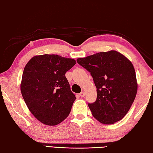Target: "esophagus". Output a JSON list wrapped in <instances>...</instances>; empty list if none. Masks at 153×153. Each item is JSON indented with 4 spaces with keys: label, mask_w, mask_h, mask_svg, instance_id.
Listing matches in <instances>:
<instances>
[{
    "label": "esophagus",
    "mask_w": 153,
    "mask_h": 153,
    "mask_svg": "<svg viewBox=\"0 0 153 153\" xmlns=\"http://www.w3.org/2000/svg\"><path fill=\"white\" fill-rule=\"evenodd\" d=\"M79 95H80V97H82H82H84V96H85V93L84 92H80V93Z\"/></svg>",
    "instance_id": "34e87169"
}]
</instances>
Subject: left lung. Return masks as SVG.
<instances>
[{"instance_id":"left-lung-1","label":"left lung","mask_w":153,"mask_h":153,"mask_svg":"<svg viewBox=\"0 0 153 153\" xmlns=\"http://www.w3.org/2000/svg\"><path fill=\"white\" fill-rule=\"evenodd\" d=\"M90 73L97 98L88 104L92 116L103 124L122 120L131 106L137 92L133 65L120 53L111 50L76 59Z\"/></svg>"}]
</instances>
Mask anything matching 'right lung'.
<instances>
[{
	"label": "right lung",
	"mask_w": 153,
	"mask_h": 153,
	"mask_svg": "<svg viewBox=\"0 0 153 153\" xmlns=\"http://www.w3.org/2000/svg\"><path fill=\"white\" fill-rule=\"evenodd\" d=\"M76 64L57 55L34 56L24 67L22 95L30 112L40 122L56 126L69 115L75 96L65 76Z\"/></svg>",
	"instance_id": "add662e5"
}]
</instances>
